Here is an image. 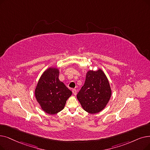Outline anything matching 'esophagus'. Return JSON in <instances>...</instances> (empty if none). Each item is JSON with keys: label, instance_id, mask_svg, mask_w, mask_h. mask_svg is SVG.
Masks as SVG:
<instances>
[{"label": "esophagus", "instance_id": "1", "mask_svg": "<svg viewBox=\"0 0 150 150\" xmlns=\"http://www.w3.org/2000/svg\"><path fill=\"white\" fill-rule=\"evenodd\" d=\"M72 93H73L74 95L76 96V90L75 89H72Z\"/></svg>", "mask_w": 150, "mask_h": 150}]
</instances>
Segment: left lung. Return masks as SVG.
<instances>
[{"instance_id": "1", "label": "left lung", "mask_w": 150, "mask_h": 150, "mask_svg": "<svg viewBox=\"0 0 150 150\" xmlns=\"http://www.w3.org/2000/svg\"><path fill=\"white\" fill-rule=\"evenodd\" d=\"M112 94L107 76L103 71L89 70L84 85L77 94L83 108L89 113H97L105 107Z\"/></svg>"}]
</instances>
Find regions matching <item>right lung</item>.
I'll return each mask as SVG.
<instances>
[{
	"mask_svg": "<svg viewBox=\"0 0 150 150\" xmlns=\"http://www.w3.org/2000/svg\"><path fill=\"white\" fill-rule=\"evenodd\" d=\"M59 70L49 68L45 71L35 90L37 102L46 113L54 115L64 108L72 93L59 80Z\"/></svg>",
	"mask_w": 150,
	"mask_h": 150,
	"instance_id": "obj_1",
	"label": "right lung"
}]
</instances>
